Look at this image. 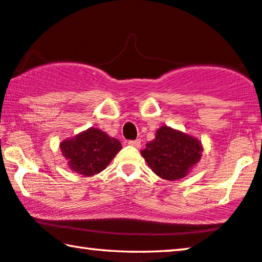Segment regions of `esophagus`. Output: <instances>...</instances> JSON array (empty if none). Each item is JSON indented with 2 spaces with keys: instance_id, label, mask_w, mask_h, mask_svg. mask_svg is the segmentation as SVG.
<instances>
[{
  "instance_id": "esophagus-1",
  "label": "esophagus",
  "mask_w": 262,
  "mask_h": 262,
  "mask_svg": "<svg viewBox=\"0 0 262 262\" xmlns=\"http://www.w3.org/2000/svg\"><path fill=\"white\" fill-rule=\"evenodd\" d=\"M128 145L134 147H140V139H135V140H128L127 142Z\"/></svg>"
}]
</instances>
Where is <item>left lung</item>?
Segmentation results:
<instances>
[{"label":"left lung","mask_w":262,"mask_h":262,"mask_svg":"<svg viewBox=\"0 0 262 262\" xmlns=\"http://www.w3.org/2000/svg\"><path fill=\"white\" fill-rule=\"evenodd\" d=\"M203 146L199 140L168 126L156 132L155 140L146 144L142 156L157 176L166 180H178L187 176L199 162Z\"/></svg>","instance_id":"8db88e82"}]
</instances>
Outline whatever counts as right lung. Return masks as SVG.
Masks as SVG:
<instances>
[{
    "label": "right lung",
    "instance_id": "1",
    "mask_svg": "<svg viewBox=\"0 0 262 262\" xmlns=\"http://www.w3.org/2000/svg\"><path fill=\"white\" fill-rule=\"evenodd\" d=\"M72 171L83 176H94L105 170L112 158L122 150V144L105 132L91 127L75 138L59 145Z\"/></svg>",
    "mask_w": 262,
    "mask_h": 262
}]
</instances>
